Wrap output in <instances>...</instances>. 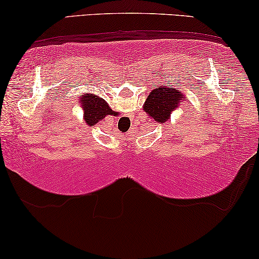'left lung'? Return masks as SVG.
<instances>
[{"label":"left lung","instance_id":"left-lung-1","mask_svg":"<svg viewBox=\"0 0 259 259\" xmlns=\"http://www.w3.org/2000/svg\"><path fill=\"white\" fill-rule=\"evenodd\" d=\"M184 95L175 88L159 87L153 90L145 101L144 109L154 121L165 123L171 116V112L183 104Z\"/></svg>","mask_w":259,"mask_h":259}]
</instances>
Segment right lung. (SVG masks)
Returning a JSON list of instances; mask_svg holds the SVG:
<instances>
[{
	"mask_svg": "<svg viewBox=\"0 0 259 259\" xmlns=\"http://www.w3.org/2000/svg\"><path fill=\"white\" fill-rule=\"evenodd\" d=\"M80 104L83 108L84 121L90 126H94L106 115L114 114V111H112L107 102L95 94H83Z\"/></svg>",
	"mask_w": 259,
	"mask_h": 259,
	"instance_id": "1",
	"label": "right lung"
}]
</instances>
